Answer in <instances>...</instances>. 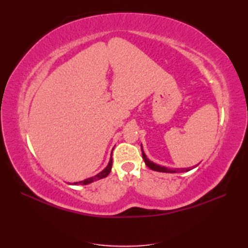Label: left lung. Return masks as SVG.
<instances>
[{
	"instance_id": "8db88e82",
	"label": "left lung",
	"mask_w": 248,
	"mask_h": 248,
	"mask_svg": "<svg viewBox=\"0 0 248 248\" xmlns=\"http://www.w3.org/2000/svg\"><path fill=\"white\" fill-rule=\"evenodd\" d=\"M140 147H141V145H140ZM141 153H142V158H144V160H145L146 166L148 168L151 169V170H156V171H161V172H183V171H188V170H192L191 168H188V169H185V168L184 169H169V168H166V167H162V166H159V164H156V163H154L152 161H150L147 158L146 154L144 153V150H142V147H141ZM198 166H199V164H197L196 167H198ZM196 167H193V168H196Z\"/></svg>"
}]
</instances>
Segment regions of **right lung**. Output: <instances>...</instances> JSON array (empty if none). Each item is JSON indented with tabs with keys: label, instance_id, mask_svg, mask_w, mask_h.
Listing matches in <instances>:
<instances>
[{
	"label": "right lung",
	"instance_id": "add662e5",
	"mask_svg": "<svg viewBox=\"0 0 248 248\" xmlns=\"http://www.w3.org/2000/svg\"><path fill=\"white\" fill-rule=\"evenodd\" d=\"M112 153V152H111ZM111 166H112V157H111V155H110V158H109V162H108V167L104 169L102 171H100L99 174H97L96 176H94V177H91V178H88V179H86V180H84V181H79V182H74L73 184H81V185H87V184H90V183H92V182H94V181H96V180H100V179H103V178H106V177H108V175L109 174L110 172V170H111Z\"/></svg>",
	"mask_w": 248,
	"mask_h": 248
}]
</instances>
